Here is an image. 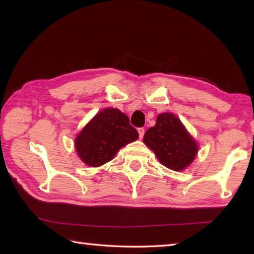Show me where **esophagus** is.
Listing matches in <instances>:
<instances>
[{"mask_svg":"<svg viewBox=\"0 0 254 254\" xmlns=\"http://www.w3.org/2000/svg\"><path fill=\"white\" fill-rule=\"evenodd\" d=\"M137 132H139V137H140V139H142L143 135H144V128L143 127H139V128H137Z\"/></svg>","mask_w":254,"mask_h":254,"instance_id":"esophagus-1","label":"esophagus"}]
</instances>
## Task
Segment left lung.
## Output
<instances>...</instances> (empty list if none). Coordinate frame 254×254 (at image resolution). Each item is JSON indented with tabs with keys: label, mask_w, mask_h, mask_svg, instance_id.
<instances>
[{
	"label": "left lung",
	"mask_w": 254,
	"mask_h": 254,
	"mask_svg": "<svg viewBox=\"0 0 254 254\" xmlns=\"http://www.w3.org/2000/svg\"><path fill=\"white\" fill-rule=\"evenodd\" d=\"M143 142L163 166L175 171L188 167L198 152L197 142L173 113L158 115L156 126L144 133Z\"/></svg>",
	"instance_id": "left-lung-1"
}]
</instances>
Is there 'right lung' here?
<instances>
[{"mask_svg": "<svg viewBox=\"0 0 254 254\" xmlns=\"http://www.w3.org/2000/svg\"><path fill=\"white\" fill-rule=\"evenodd\" d=\"M137 137L139 133L126 114L118 109H104L77 135L75 148L81 161L98 167L111 161L120 149Z\"/></svg>", "mask_w": 254, "mask_h": 254, "instance_id": "obj_1", "label": "right lung"}]
</instances>
